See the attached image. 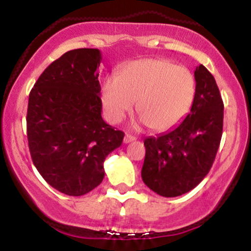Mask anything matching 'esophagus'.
Here are the masks:
<instances>
[{
    "label": "esophagus",
    "mask_w": 251,
    "mask_h": 251,
    "mask_svg": "<svg viewBox=\"0 0 251 251\" xmlns=\"http://www.w3.org/2000/svg\"><path fill=\"white\" fill-rule=\"evenodd\" d=\"M133 140H135V137H133V135L126 134L125 137H124V143H125V144H128V143L133 142Z\"/></svg>",
    "instance_id": "1"
}]
</instances>
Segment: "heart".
Wrapping results in <instances>:
<instances>
[{
    "mask_svg": "<svg viewBox=\"0 0 251 251\" xmlns=\"http://www.w3.org/2000/svg\"><path fill=\"white\" fill-rule=\"evenodd\" d=\"M196 97V80L191 71L163 59L129 62L105 79L101 103L109 122L119 123L133 109L139 123L154 131L165 132L183 122Z\"/></svg>",
    "mask_w": 251,
    "mask_h": 251,
    "instance_id": "obj_1",
    "label": "heart"
}]
</instances>
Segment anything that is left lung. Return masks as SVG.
Wrapping results in <instances>:
<instances>
[{"instance_id": "1", "label": "left lung", "mask_w": 251, "mask_h": 251, "mask_svg": "<svg viewBox=\"0 0 251 251\" xmlns=\"http://www.w3.org/2000/svg\"><path fill=\"white\" fill-rule=\"evenodd\" d=\"M196 97L179 125L146 138L143 181L163 197H177L196 188L214 163L223 132L220 89L212 74L200 65L195 71Z\"/></svg>"}]
</instances>
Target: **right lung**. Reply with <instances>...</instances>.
Returning <instances> with one entry per match:
<instances>
[{
	"instance_id": "add662e5",
	"label": "right lung",
	"mask_w": 251,
	"mask_h": 251,
	"mask_svg": "<svg viewBox=\"0 0 251 251\" xmlns=\"http://www.w3.org/2000/svg\"><path fill=\"white\" fill-rule=\"evenodd\" d=\"M101 60L96 48L67 51L43 71L28 100L34 165L50 186L68 196L86 195L101 183L105 158L124 139L101 117Z\"/></svg>"
}]
</instances>
